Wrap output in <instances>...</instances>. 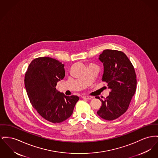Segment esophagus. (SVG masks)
<instances>
[{"instance_id":"1","label":"esophagus","mask_w":158,"mask_h":158,"mask_svg":"<svg viewBox=\"0 0 158 158\" xmlns=\"http://www.w3.org/2000/svg\"><path fill=\"white\" fill-rule=\"evenodd\" d=\"M82 98L84 99H87V100H90L93 98V97L91 96H88V95H84L82 97Z\"/></svg>"}]
</instances>
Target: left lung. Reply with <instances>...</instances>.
<instances>
[{"instance_id": "left-lung-1", "label": "left lung", "mask_w": 158, "mask_h": 158, "mask_svg": "<svg viewBox=\"0 0 158 158\" xmlns=\"http://www.w3.org/2000/svg\"><path fill=\"white\" fill-rule=\"evenodd\" d=\"M99 60L104 65L102 81L107 83L111 92L104 100L97 97L102 102L97 113L105 120L113 121L127 110L136 91V74L127 56L120 51L104 50Z\"/></svg>"}]
</instances>
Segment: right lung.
<instances>
[{
    "mask_svg": "<svg viewBox=\"0 0 158 158\" xmlns=\"http://www.w3.org/2000/svg\"><path fill=\"white\" fill-rule=\"evenodd\" d=\"M64 65L50 57H39L28 65L24 84L32 106L45 119L60 123L73 113L79 98L66 96L56 89V83L65 76Z\"/></svg>",
    "mask_w": 158,
    "mask_h": 158,
    "instance_id": "right-lung-1",
    "label": "right lung"
}]
</instances>
